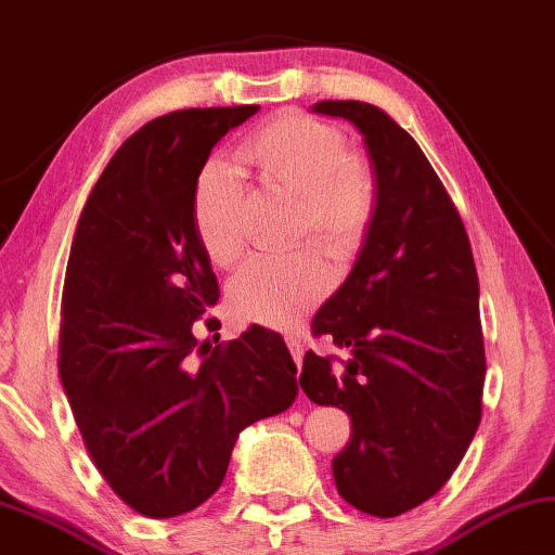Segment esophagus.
Returning a JSON list of instances; mask_svg holds the SVG:
<instances>
[{"label":"esophagus","instance_id":"1","mask_svg":"<svg viewBox=\"0 0 555 555\" xmlns=\"http://www.w3.org/2000/svg\"><path fill=\"white\" fill-rule=\"evenodd\" d=\"M286 344H288V351H292V357H294V361H296V366H301V359H304V346H301V341H299V338H296V336H288Z\"/></svg>","mask_w":555,"mask_h":555}]
</instances>
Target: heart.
I'll return each instance as SVG.
<instances>
[{
	"label": "heart",
	"mask_w": 555,
	"mask_h": 555,
	"mask_svg": "<svg viewBox=\"0 0 555 555\" xmlns=\"http://www.w3.org/2000/svg\"><path fill=\"white\" fill-rule=\"evenodd\" d=\"M238 169L263 192L292 196L294 236L309 234L326 254L349 259L366 238L376 211V179L346 137L309 114L286 112L263 121L236 146ZM244 186L224 162H209L194 186V229L206 256L231 267L244 251L238 214ZM331 288V271L313 249L251 259L229 284V304L254 324L286 328Z\"/></svg>",
	"instance_id": "obj_1"
}]
</instances>
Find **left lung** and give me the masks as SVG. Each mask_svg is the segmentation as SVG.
Masks as SVG:
<instances>
[{"label": "left lung", "mask_w": 555, "mask_h": 555, "mask_svg": "<svg viewBox=\"0 0 555 555\" xmlns=\"http://www.w3.org/2000/svg\"><path fill=\"white\" fill-rule=\"evenodd\" d=\"M313 112L361 131L376 211L341 288L311 321L351 359L306 351L299 384L351 418L334 459L336 491L369 516L393 518L441 491L481 424L486 378L478 276L456 206L426 154L366 102Z\"/></svg>", "instance_id": "1"}]
</instances>
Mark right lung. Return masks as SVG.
Wrapping results in <instances>:
<instances>
[{
    "label": "right lung",
    "mask_w": 555,
    "mask_h": 555,
    "mask_svg": "<svg viewBox=\"0 0 555 555\" xmlns=\"http://www.w3.org/2000/svg\"><path fill=\"white\" fill-rule=\"evenodd\" d=\"M256 112L211 106L144 124L106 164L72 242L60 378L99 474L146 518L202 506L238 434L299 393L276 331L254 324L217 346L194 336L219 301L194 186L214 144Z\"/></svg>",
    "instance_id": "add662e5"
}]
</instances>
